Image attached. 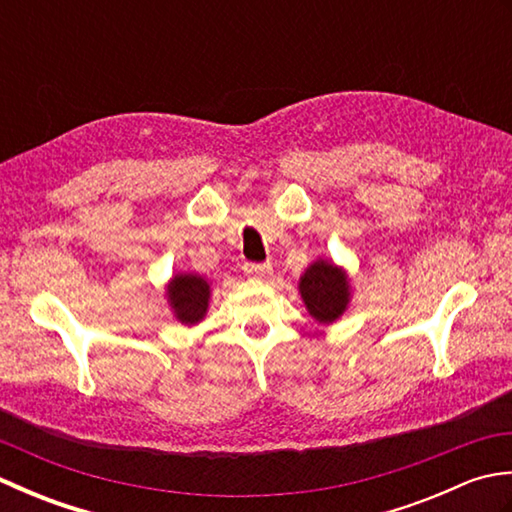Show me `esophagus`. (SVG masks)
Here are the masks:
<instances>
[{
  "label": "esophagus",
  "instance_id": "esophagus-1",
  "mask_svg": "<svg viewBox=\"0 0 512 512\" xmlns=\"http://www.w3.org/2000/svg\"><path fill=\"white\" fill-rule=\"evenodd\" d=\"M244 273L253 279H262L273 273V264L264 262V264H255V262H246L244 264Z\"/></svg>",
  "mask_w": 512,
  "mask_h": 512
}]
</instances>
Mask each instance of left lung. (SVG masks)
<instances>
[{
    "mask_svg": "<svg viewBox=\"0 0 512 512\" xmlns=\"http://www.w3.org/2000/svg\"><path fill=\"white\" fill-rule=\"evenodd\" d=\"M299 290L308 312L319 323H332L341 317L350 301L347 275L332 262H314L299 281Z\"/></svg>",
    "mask_w": 512,
    "mask_h": 512,
    "instance_id": "obj_1",
    "label": "left lung"
}]
</instances>
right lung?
I'll return each mask as SVG.
<instances>
[{
    "instance_id": "obj_1",
    "label": "right lung",
    "mask_w": 512,
    "mask_h": 512,
    "mask_svg": "<svg viewBox=\"0 0 512 512\" xmlns=\"http://www.w3.org/2000/svg\"><path fill=\"white\" fill-rule=\"evenodd\" d=\"M167 292L178 321L193 325L204 319L211 290L200 275H176L171 279Z\"/></svg>"
}]
</instances>
